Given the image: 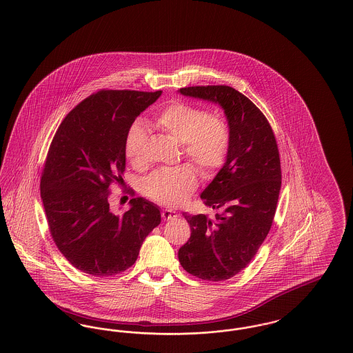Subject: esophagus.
<instances>
[{"instance_id": "obj_1", "label": "esophagus", "mask_w": 353, "mask_h": 353, "mask_svg": "<svg viewBox=\"0 0 353 353\" xmlns=\"http://www.w3.org/2000/svg\"><path fill=\"white\" fill-rule=\"evenodd\" d=\"M161 217L164 221H169V219H174L177 217V213L170 210V209H164L163 213H161Z\"/></svg>"}]
</instances>
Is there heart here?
I'll return each instance as SVG.
<instances>
[{"mask_svg":"<svg viewBox=\"0 0 353 353\" xmlns=\"http://www.w3.org/2000/svg\"><path fill=\"white\" fill-rule=\"evenodd\" d=\"M154 125L183 144L185 157L203 174L212 176L226 161L232 134L223 119L208 114L200 107L174 101L159 114ZM148 137L141 123H134L125 139V156L134 168L147 164ZM197 188L196 172L190 167L160 169L144 183V192L152 200L177 206Z\"/></svg>","mask_w":353,"mask_h":353,"instance_id":"obj_1","label":"heart"}]
</instances>
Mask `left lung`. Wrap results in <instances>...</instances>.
I'll list each match as a JSON object with an SVG mask.
<instances>
[{"mask_svg": "<svg viewBox=\"0 0 353 353\" xmlns=\"http://www.w3.org/2000/svg\"><path fill=\"white\" fill-rule=\"evenodd\" d=\"M179 92L219 104L232 134L223 167L201 193L219 213L214 219L183 213L192 233L179 250L189 274L219 282L245 269L269 234L282 184L279 151L268 119L233 87L196 85Z\"/></svg>", "mask_w": 353, "mask_h": 353, "instance_id": "8db88e82", "label": "left lung"}]
</instances>
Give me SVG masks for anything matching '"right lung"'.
Listing matches in <instances>:
<instances>
[{"label": "right lung", "instance_id": "1", "mask_svg": "<svg viewBox=\"0 0 353 353\" xmlns=\"http://www.w3.org/2000/svg\"><path fill=\"white\" fill-rule=\"evenodd\" d=\"M161 91L101 90L81 101L61 123L41 177L51 236L82 272L115 275L131 268L145 236L161 222L157 205L143 197L117 216L110 185L124 184L125 139Z\"/></svg>", "mask_w": 353, "mask_h": 353}]
</instances>
